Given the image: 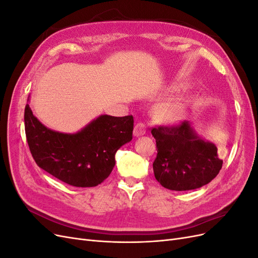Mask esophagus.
<instances>
[{
	"label": "esophagus",
	"mask_w": 258,
	"mask_h": 258,
	"mask_svg": "<svg viewBox=\"0 0 258 258\" xmlns=\"http://www.w3.org/2000/svg\"><path fill=\"white\" fill-rule=\"evenodd\" d=\"M146 134V126L143 122H138L135 127V131H134V135L135 137H140V136H143Z\"/></svg>",
	"instance_id": "34e87169"
}]
</instances>
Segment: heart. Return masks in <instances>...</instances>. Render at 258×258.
<instances>
[{
    "mask_svg": "<svg viewBox=\"0 0 258 258\" xmlns=\"http://www.w3.org/2000/svg\"><path fill=\"white\" fill-rule=\"evenodd\" d=\"M179 107L175 104L172 105H168L166 107H163L162 110V114L165 117H168V118H174V117L178 114Z\"/></svg>",
    "mask_w": 258,
    "mask_h": 258,
    "instance_id": "obj_1",
    "label": "heart"
}]
</instances>
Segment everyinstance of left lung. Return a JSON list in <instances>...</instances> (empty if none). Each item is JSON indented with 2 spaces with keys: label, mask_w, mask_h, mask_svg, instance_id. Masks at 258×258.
I'll use <instances>...</instances> for the list:
<instances>
[{
  "label": "left lung",
  "mask_w": 258,
  "mask_h": 258,
  "mask_svg": "<svg viewBox=\"0 0 258 258\" xmlns=\"http://www.w3.org/2000/svg\"><path fill=\"white\" fill-rule=\"evenodd\" d=\"M152 135L157 147L154 174L165 188L177 191L199 188L222 169L217 147L198 138L187 120L160 124L152 129Z\"/></svg>",
  "instance_id": "1"
}]
</instances>
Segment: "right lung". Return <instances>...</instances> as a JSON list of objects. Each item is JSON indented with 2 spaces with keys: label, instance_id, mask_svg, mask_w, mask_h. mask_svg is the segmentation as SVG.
<instances>
[{
  "label": "right lung",
  "instance_id": "obj_1",
  "mask_svg": "<svg viewBox=\"0 0 258 258\" xmlns=\"http://www.w3.org/2000/svg\"><path fill=\"white\" fill-rule=\"evenodd\" d=\"M25 130L38 167L69 185L93 187L111 174L116 152L132 140L134 116L101 115L77 134L68 135L46 128L27 104Z\"/></svg>",
  "mask_w": 258,
  "mask_h": 258
}]
</instances>
